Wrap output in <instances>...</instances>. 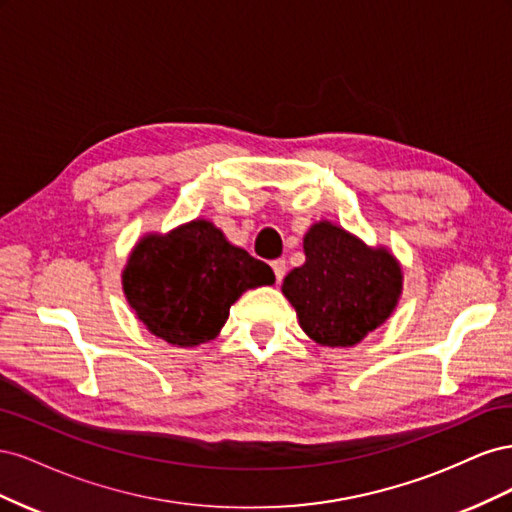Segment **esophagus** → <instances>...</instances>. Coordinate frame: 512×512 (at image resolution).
<instances>
[{
    "label": "esophagus",
    "instance_id": "1",
    "mask_svg": "<svg viewBox=\"0 0 512 512\" xmlns=\"http://www.w3.org/2000/svg\"><path fill=\"white\" fill-rule=\"evenodd\" d=\"M271 269H273V273H275L277 284H280V282L284 280V275H286V260H284V258L273 260V262H271Z\"/></svg>",
    "mask_w": 512,
    "mask_h": 512
}]
</instances>
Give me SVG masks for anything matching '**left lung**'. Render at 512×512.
<instances>
[{
	"mask_svg": "<svg viewBox=\"0 0 512 512\" xmlns=\"http://www.w3.org/2000/svg\"><path fill=\"white\" fill-rule=\"evenodd\" d=\"M303 250L305 262L284 277L282 292L316 344L354 346L393 314L404 273L389 250L331 222L309 228Z\"/></svg>",
	"mask_w": 512,
	"mask_h": 512,
	"instance_id": "left-lung-1",
	"label": "left lung"
}]
</instances>
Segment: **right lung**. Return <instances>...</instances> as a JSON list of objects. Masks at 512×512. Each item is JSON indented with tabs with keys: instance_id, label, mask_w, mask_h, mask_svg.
I'll use <instances>...</instances> for the list:
<instances>
[{
	"instance_id": "right-lung-1",
	"label": "right lung",
	"mask_w": 512,
	"mask_h": 512,
	"mask_svg": "<svg viewBox=\"0 0 512 512\" xmlns=\"http://www.w3.org/2000/svg\"><path fill=\"white\" fill-rule=\"evenodd\" d=\"M123 292L138 320L164 342L192 348L220 333L245 290L273 284L267 262L226 241L207 220L147 235L123 269Z\"/></svg>"
}]
</instances>
